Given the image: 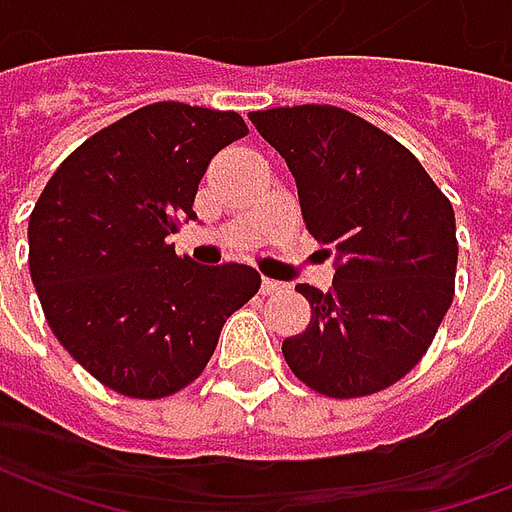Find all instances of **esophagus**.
<instances>
[{
    "instance_id": "obj_1",
    "label": "esophagus",
    "mask_w": 512,
    "mask_h": 512,
    "mask_svg": "<svg viewBox=\"0 0 512 512\" xmlns=\"http://www.w3.org/2000/svg\"><path fill=\"white\" fill-rule=\"evenodd\" d=\"M282 288H285V285H282V282H277V279L263 277V282H260V293H263V296H274V293H279Z\"/></svg>"
}]
</instances>
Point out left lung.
I'll return each instance as SVG.
<instances>
[{"instance_id":"8db88e82","label":"left lung","mask_w":512,"mask_h":512,"mask_svg":"<svg viewBox=\"0 0 512 512\" xmlns=\"http://www.w3.org/2000/svg\"><path fill=\"white\" fill-rule=\"evenodd\" d=\"M285 158L301 216L332 288L299 285L310 326L282 343L315 392L362 397L406 376L428 351L455 293V213L417 158L362 117L326 104L252 112Z\"/></svg>"}]
</instances>
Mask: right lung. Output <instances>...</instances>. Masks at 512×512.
<instances>
[{"mask_svg":"<svg viewBox=\"0 0 512 512\" xmlns=\"http://www.w3.org/2000/svg\"><path fill=\"white\" fill-rule=\"evenodd\" d=\"M244 134L235 112L142 106L76 147L35 202L29 271L46 321L120 395L153 400L191 384L224 321L260 288L252 266H200L167 241L197 219L211 158Z\"/></svg>","mask_w":512,"mask_h":512,"instance_id":"obj_1","label":"right lung"}]
</instances>
